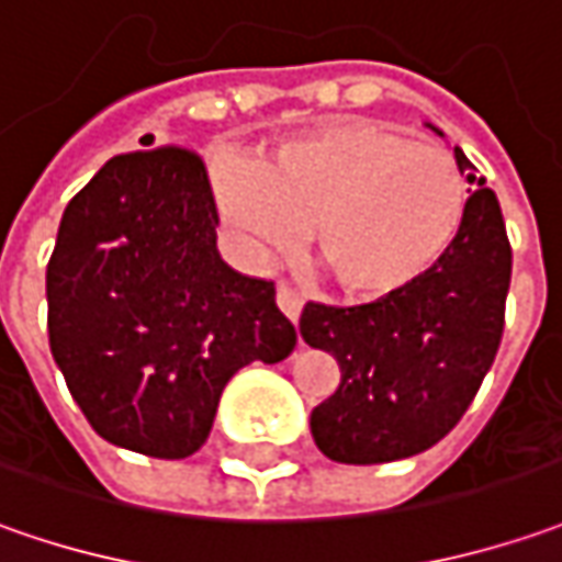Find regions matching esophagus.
Instances as JSON below:
<instances>
[{
	"mask_svg": "<svg viewBox=\"0 0 562 562\" xmlns=\"http://www.w3.org/2000/svg\"><path fill=\"white\" fill-rule=\"evenodd\" d=\"M277 304H280V311L285 314V317L292 319V323L299 319L301 295L295 292V289H292V285H285V282H280V285H277Z\"/></svg>",
	"mask_w": 562,
	"mask_h": 562,
	"instance_id": "1",
	"label": "esophagus"
}]
</instances>
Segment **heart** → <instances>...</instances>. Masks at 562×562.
<instances>
[{"instance_id": "1", "label": "heart", "mask_w": 562, "mask_h": 562, "mask_svg": "<svg viewBox=\"0 0 562 562\" xmlns=\"http://www.w3.org/2000/svg\"><path fill=\"white\" fill-rule=\"evenodd\" d=\"M221 221L255 251L307 226V255L345 299H385L429 273L460 233L467 189L445 148L341 117L292 133L255 165H214Z\"/></svg>"}]
</instances>
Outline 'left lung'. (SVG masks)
I'll return each instance as SVG.
<instances>
[{"label": "left lung", "mask_w": 562, "mask_h": 562, "mask_svg": "<svg viewBox=\"0 0 562 562\" xmlns=\"http://www.w3.org/2000/svg\"><path fill=\"white\" fill-rule=\"evenodd\" d=\"M454 158L475 189L429 273L370 304L307 301L301 311V339L339 363V385L311 411L314 441L336 463L423 454L460 423L492 370L513 251L497 195L460 148Z\"/></svg>", "instance_id": "obj_1"}]
</instances>
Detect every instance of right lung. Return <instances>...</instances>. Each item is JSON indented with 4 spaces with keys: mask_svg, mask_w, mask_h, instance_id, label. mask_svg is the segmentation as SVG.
I'll return each mask as SVG.
<instances>
[{
    "mask_svg": "<svg viewBox=\"0 0 562 562\" xmlns=\"http://www.w3.org/2000/svg\"><path fill=\"white\" fill-rule=\"evenodd\" d=\"M217 223L204 161L180 146L111 158L65 207L46 267L49 348L117 448L195 454L226 382L295 348L273 282L223 261Z\"/></svg>",
    "mask_w": 562,
    "mask_h": 562,
    "instance_id": "1",
    "label": "right lung"
}]
</instances>
